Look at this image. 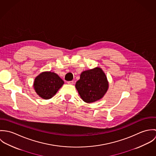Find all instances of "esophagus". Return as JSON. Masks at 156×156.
I'll list each match as a JSON object with an SVG mask.
<instances>
[{
    "instance_id": "obj_1",
    "label": "esophagus",
    "mask_w": 156,
    "mask_h": 156,
    "mask_svg": "<svg viewBox=\"0 0 156 156\" xmlns=\"http://www.w3.org/2000/svg\"><path fill=\"white\" fill-rule=\"evenodd\" d=\"M67 83L69 85H73L74 84V81H69L67 82Z\"/></svg>"
}]
</instances>
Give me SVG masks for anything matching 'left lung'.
<instances>
[{"label":"left lung","mask_w":156,"mask_h":156,"mask_svg":"<svg viewBox=\"0 0 156 156\" xmlns=\"http://www.w3.org/2000/svg\"><path fill=\"white\" fill-rule=\"evenodd\" d=\"M80 98L91 103L101 99L109 88V82L103 69L100 67L83 71L76 83Z\"/></svg>","instance_id":"1"}]
</instances>
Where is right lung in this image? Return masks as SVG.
Here are the masks:
<instances>
[{
    "label": "right lung",
    "mask_w": 156,
    "mask_h": 156,
    "mask_svg": "<svg viewBox=\"0 0 156 156\" xmlns=\"http://www.w3.org/2000/svg\"><path fill=\"white\" fill-rule=\"evenodd\" d=\"M64 83V82L57 74L51 71H44L35 77L34 88L39 97L48 100L56 94Z\"/></svg>",
    "instance_id": "right-lung-1"
}]
</instances>
